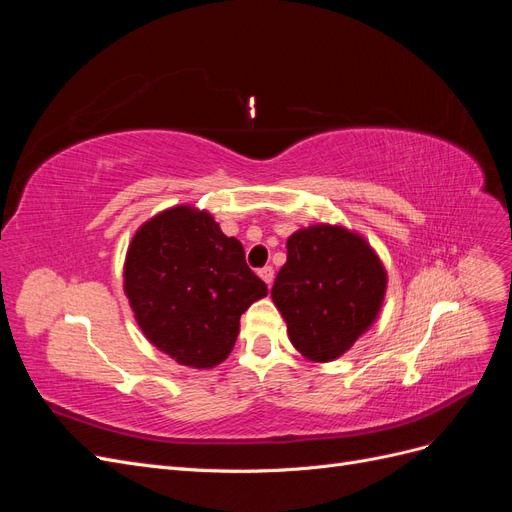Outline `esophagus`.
Here are the masks:
<instances>
[{
  "mask_svg": "<svg viewBox=\"0 0 512 512\" xmlns=\"http://www.w3.org/2000/svg\"><path fill=\"white\" fill-rule=\"evenodd\" d=\"M258 275L262 277V282H265V284L271 288V284H273V275H275L273 267H262V269L258 271Z\"/></svg>",
  "mask_w": 512,
  "mask_h": 512,
  "instance_id": "1",
  "label": "esophagus"
}]
</instances>
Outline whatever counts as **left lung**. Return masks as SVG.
Masks as SVG:
<instances>
[{
  "label": "left lung",
  "instance_id": "1",
  "mask_svg": "<svg viewBox=\"0 0 512 512\" xmlns=\"http://www.w3.org/2000/svg\"><path fill=\"white\" fill-rule=\"evenodd\" d=\"M286 250L271 297L290 342L309 361H335L374 324L386 271L371 245L344 226L301 228L288 237Z\"/></svg>",
  "mask_w": 512,
  "mask_h": 512
}]
</instances>
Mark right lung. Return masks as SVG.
Returning <instances> with one entry per match:
<instances>
[{
    "label": "right lung",
    "instance_id": "right-lung-1",
    "mask_svg": "<svg viewBox=\"0 0 512 512\" xmlns=\"http://www.w3.org/2000/svg\"><path fill=\"white\" fill-rule=\"evenodd\" d=\"M123 290L149 342L179 365L209 369L230 354L241 314L267 297L243 245L207 211L179 205L136 230Z\"/></svg>",
    "mask_w": 512,
    "mask_h": 512
}]
</instances>
